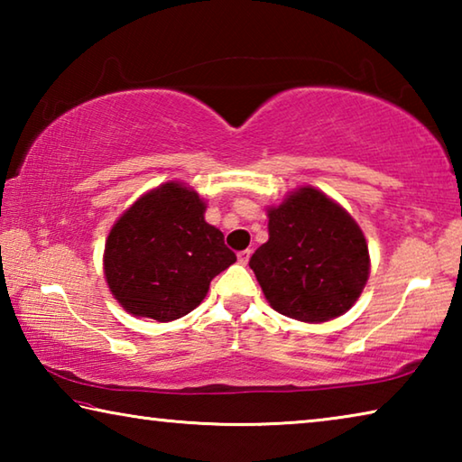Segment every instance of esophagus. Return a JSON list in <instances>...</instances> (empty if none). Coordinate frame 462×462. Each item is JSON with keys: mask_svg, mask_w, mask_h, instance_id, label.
Listing matches in <instances>:
<instances>
[{"mask_svg": "<svg viewBox=\"0 0 462 462\" xmlns=\"http://www.w3.org/2000/svg\"><path fill=\"white\" fill-rule=\"evenodd\" d=\"M250 254H253V253H250L248 248L246 250H240V253H238V263L240 264H246L250 261Z\"/></svg>", "mask_w": 462, "mask_h": 462, "instance_id": "obj_1", "label": "esophagus"}]
</instances>
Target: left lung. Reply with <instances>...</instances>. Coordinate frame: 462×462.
Masks as SVG:
<instances>
[{
	"mask_svg": "<svg viewBox=\"0 0 462 462\" xmlns=\"http://www.w3.org/2000/svg\"><path fill=\"white\" fill-rule=\"evenodd\" d=\"M267 216L269 240L248 264L271 308L310 324L346 314L371 271L369 246L353 216L310 185Z\"/></svg>",
	"mask_w": 462,
	"mask_h": 462,
	"instance_id": "8db88e82",
	"label": "left lung"
}]
</instances>
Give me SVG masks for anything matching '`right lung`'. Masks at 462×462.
I'll list each match as a JSON object with an SVG mask.
<instances>
[{"mask_svg":"<svg viewBox=\"0 0 462 462\" xmlns=\"http://www.w3.org/2000/svg\"><path fill=\"white\" fill-rule=\"evenodd\" d=\"M206 201L169 181L144 193L112 226L104 275L132 316L171 322L195 310L209 283L236 263L224 234L206 222Z\"/></svg>","mask_w":462,"mask_h":462,"instance_id":"obj_1","label":"right lung"}]
</instances>
